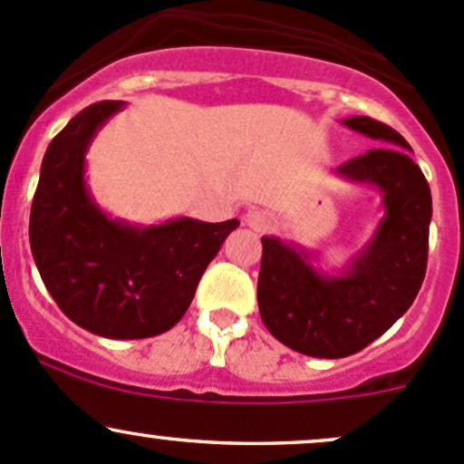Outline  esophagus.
<instances>
[{
    "mask_svg": "<svg viewBox=\"0 0 464 464\" xmlns=\"http://www.w3.org/2000/svg\"><path fill=\"white\" fill-rule=\"evenodd\" d=\"M246 226H250L254 232H267L272 230V218L267 212L254 210L246 217Z\"/></svg>",
    "mask_w": 464,
    "mask_h": 464,
    "instance_id": "34e87169",
    "label": "esophagus"
}]
</instances>
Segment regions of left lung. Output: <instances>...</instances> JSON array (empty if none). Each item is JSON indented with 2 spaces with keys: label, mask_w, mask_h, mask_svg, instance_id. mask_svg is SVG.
<instances>
[{
  "label": "left lung",
  "mask_w": 464,
  "mask_h": 464,
  "mask_svg": "<svg viewBox=\"0 0 464 464\" xmlns=\"http://www.w3.org/2000/svg\"><path fill=\"white\" fill-rule=\"evenodd\" d=\"M343 126L381 146L336 168V174L381 194L382 217L345 266L321 270L294 241L263 237L258 312L270 334L314 358H343L382 336L411 307L427 270L431 192L393 128L370 117Z\"/></svg>",
  "instance_id": "obj_1"
}]
</instances>
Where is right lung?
Listing matches in <instances>:
<instances>
[{"label":"right lung","mask_w":464,"mask_h":464,"mask_svg":"<svg viewBox=\"0 0 464 464\" xmlns=\"http://www.w3.org/2000/svg\"><path fill=\"white\" fill-rule=\"evenodd\" d=\"M123 102L83 108L53 139L31 210V250L46 290L83 330L114 341L172 330L238 221L190 217L139 226L94 201L86 154Z\"/></svg>","instance_id":"obj_1"}]
</instances>
